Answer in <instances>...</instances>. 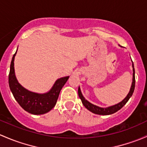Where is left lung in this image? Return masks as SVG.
I'll list each match as a JSON object with an SVG mask.
<instances>
[{"instance_id": "8db88e82", "label": "left lung", "mask_w": 147, "mask_h": 147, "mask_svg": "<svg viewBox=\"0 0 147 147\" xmlns=\"http://www.w3.org/2000/svg\"><path fill=\"white\" fill-rule=\"evenodd\" d=\"M132 71H133V74H132V85H131L130 89H129V93L127 94V95L126 96L125 98L122 101L119 102L117 104L113 105V106H109V107L106 108H102L99 107V106H97L96 105L93 104V103H90L89 101H88L84 97V96L82 95L81 92V89L80 87L79 86L78 88V95L80 96V99H81L82 102V104L84 105V107L86 109H88L89 111L92 112L93 113L98 114V115H111V114L117 112V111L121 109L126 104L127 102L128 101V100L129 99L131 96H132L134 90H135V68H134V64L132 63Z\"/></svg>"}]
</instances>
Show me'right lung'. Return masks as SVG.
<instances>
[{
    "label": "right lung",
    "instance_id": "right-lung-1",
    "mask_svg": "<svg viewBox=\"0 0 147 147\" xmlns=\"http://www.w3.org/2000/svg\"><path fill=\"white\" fill-rule=\"evenodd\" d=\"M16 53L17 51L12 58L8 78L9 86L14 98L20 106L29 113L41 115L49 112L56 104L61 90L69 79V76L58 79L51 89L46 93L39 94L29 91L18 82L15 76L14 61Z\"/></svg>",
    "mask_w": 147,
    "mask_h": 147
}]
</instances>
